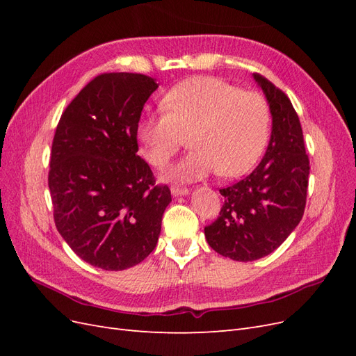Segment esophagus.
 I'll use <instances>...</instances> for the list:
<instances>
[{
  "label": "esophagus",
  "mask_w": 356,
  "mask_h": 356,
  "mask_svg": "<svg viewBox=\"0 0 356 356\" xmlns=\"http://www.w3.org/2000/svg\"><path fill=\"white\" fill-rule=\"evenodd\" d=\"M170 191H172V195H174L175 197H178V196H188V190L187 188H182V187H179V186H174L170 188Z\"/></svg>",
  "instance_id": "1"
}]
</instances>
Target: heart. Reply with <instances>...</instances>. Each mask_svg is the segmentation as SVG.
Segmentation results:
<instances>
[{
    "mask_svg": "<svg viewBox=\"0 0 356 356\" xmlns=\"http://www.w3.org/2000/svg\"><path fill=\"white\" fill-rule=\"evenodd\" d=\"M166 110L144 117L138 141L148 163L163 168L186 144L191 152L165 172V178L195 182L215 172L239 177L261 156L268 138L267 104L254 92L215 79L195 77L174 86L163 98Z\"/></svg>",
    "mask_w": 356,
    "mask_h": 356,
    "instance_id": "b5f03b06",
    "label": "heart"
}]
</instances>
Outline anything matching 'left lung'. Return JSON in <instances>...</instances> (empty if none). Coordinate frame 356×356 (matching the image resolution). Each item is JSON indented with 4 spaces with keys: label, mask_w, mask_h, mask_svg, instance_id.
I'll list each match as a JSON object with an SVG mask.
<instances>
[{
    "label": "left lung",
    "mask_w": 356,
    "mask_h": 356,
    "mask_svg": "<svg viewBox=\"0 0 356 356\" xmlns=\"http://www.w3.org/2000/svg\"><path fill=\"white\" fill-rule=\"evenodd\" d=\"M252 79L272 114L270 141L250 175L220 190V217L204 227L212 250L234 261L258 260L285 242L303 218L309 184V157L293 104L263 75Z\"/></svg>",
    "instance_id": "1"
}]
</instances>
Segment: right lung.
<instances>
[{
  "mask_svg": "<svg viewBox=\"0 0 356 356\" xmlns=\"http://www.w3.org/2000/svg\"><path fill=\"white\" fill-rule=\"evenodd\" d=\"M157 88L143 74H101L67 106L53 138L56 229L81 260L104 270H124L153 252L172 200L136 154L139 117Z\"/></svg>",
  "mask_w": 356,
  "mask_h": 356,
  "instance_id": "add662e5",
  "label": "right lung"
}]
</instances>
